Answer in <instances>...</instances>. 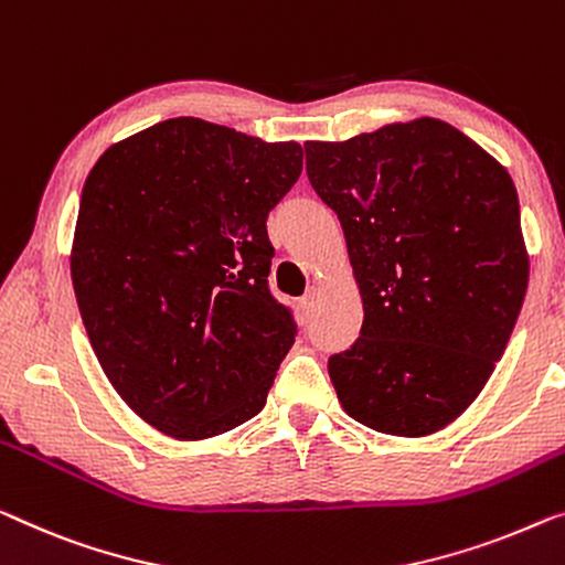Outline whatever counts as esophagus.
Masks as SVG:
<instances>
[{"label":"esophagus","instance_id":"34e87169","mask_svg":"<svg viewBox=\"0 0 565 565\" xmlns=\"http://www.w3.org/2000/svg\"><path fill=\"white\" fill-rule=\"evenodd\" d=\"M317 299H319V289H315V286H311V289L305 294V297H301L299 305H301V309H305L307 315H309V311L317 307Z\"/></svg>","mask_w":565,"mask_h":565}]
</instances>
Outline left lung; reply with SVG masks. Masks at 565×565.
<instances>
[{
	"label": "left lung",
	"instance_id": "obj_1",
	"mask_svg": "<svg viewBox=\"0 0 565 565\" xmlns=\"http://www.w3.org/2000/svg\"><path fill=\"white\" fill-rule=\"evenodd\" d=\"M363 297V330L330 358L342 408L426 436L465 414L502 358L527 291L518 192L504 167L439 119L307 141Z\"/></svg>",
	"mask_w": 565,
	"mask_h": 565
}]
</instances>
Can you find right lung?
I'll use <instances>...</instances> for the list:
<instances>
[{
	"label": "right lung",
	"instance_id": "1",
	"mask_svg": "<svg viewBox=\"0 0 565 565\" xmlns=\"http://www.w3.org/2000/svg\"><path fill=\"white\" fill-rule=\"evenodd\" d=\"M301 174L297 141L192 116L108 147L83 184L71 276L116 393L180 441L266 406L297 337L268 289L266 217Z\"/></svg>",
	"mask_w": 565,
	"mask_h": 565
}]
</instances>
